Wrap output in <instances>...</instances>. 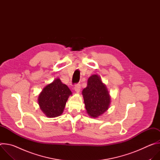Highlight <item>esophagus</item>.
<instances>
[{
  "label": "esophagus",
  "instance_id": "esophagus-1",
  "mask_svg": "<svg viewBox=\"0 0 160 160\" xmlns=\"http://www.w3.org/2000/svg\"><path fill=\"white\" fill-rule=\"evenodd\" d=\"M80 88H81V87H80V85L79 83L75 85V86L74 87V90H75V91L77 93H79L80 92Z\"/></svg>",
  "mask_w": 160,
  "mask_h": 160
}]
</instances>
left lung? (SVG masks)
Returning a JSON list of instances; mask_svg holds the SVG:
<instances>
[{
  "label": "left lung",
  "mask_w": 160,
  "mask_h": 160,
  "mask_svg": "<svg viewBox=\"0 0 160 160\" xmlns=\"http://www.w3.org/2000/svg\"><path fill=\"white\" fill-rule=\"evenodd\" d=\"M82 94L87 112L90 117L96 118L109 109L111 96L98 75H92L88 78L87 87L83 89Z\"/></svg>",
  "instance_id": "1"
}]
</instances>
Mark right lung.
I'll list each match as a JSON object with an SVG mask.
<instances>
[{
	"label": "right lung",
	"mask_w": 160,
	"mask_h": 160,
	"mask_svg": "<svg viewBox=\"0 0 160 160\" xmlns=\"http://www.w3.org/2000/svg\"><path fill=\"white\" fill-rule=\"evenodd\" d=\"M72 91L58 78L45 85L38 98V104L41 111L48 118L61 116Z\"/></svg>",
	"instance_id": "add662e5"
}]
</instances>
